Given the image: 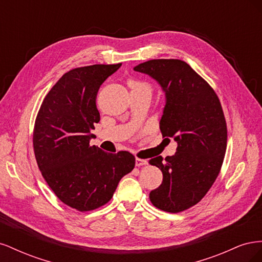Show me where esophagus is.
Instances as JSON below:
<instances>
[{"mask_svg": "<svg viewBox=\"0 0 262 262\" xmlns=\"http://www.w3.org/2000/svg\"><path fill=\"white\" fill-rule=\"evenodd\" d=\"M146 164H147V160H143V158H140V157L136 158V165L138 166V167H140V166L146 165Z\"/></svg>", "mask_w": 262, "mask_h": 262, "instance_id": "1", "label": "esophagus"}]
</instances>
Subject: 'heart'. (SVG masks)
Returning a JSON list of instances; mask_svg holds the SVG:
<instances>
[{
	"label": "heart",
	"mask_w": 262,
	"mask_h": 262,
	"mask_svg": "<svg viewBox=\"0 0 262 262\" xmlns=\"http://www.w3.org/2000/svg\"><path fill=\"white\" fill-rule=\"evenodd\" d=\"M128 85L131 89V92L140 91V92H145L149 95H150V93H152V86H150V84H148L147 82H144V81L134 80V78H132V80H129Z\"/></svg>",
	"instance_id": "1"
}]
</instances>
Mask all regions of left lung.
<instances>
[{"instance_id": "obj_1", "label": "left lung", "mask_w": 262, "mask_h": 262, "mask_svg": "<svg viewBox=\"0 0 262 262\" xmlns=\"http://www.w3.org/2000/svg\"><path fill=\"white\" fill-rule=\"evenodd\" d=\"M134 70L163 87L162 136L178 144L173 156L148 161L163 172L162 184L149 192V200L165 212L185 211L201 201L220 173L227 143L223 108L210 84L185 61L149 60Z\"/></svg>"}]
</instances>
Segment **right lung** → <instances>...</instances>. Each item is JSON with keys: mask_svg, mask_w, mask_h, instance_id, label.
I'll list each match as a JSON object with an SVG mask.
<instances>
[{"mask_svg": "<svg viewBox=\"0 0 262 262\" xmlns=\"http://www.w3.org/2000/svg\"><path fill=\"white\" fill-rule=\"evenodd\" d=\"M121 67L94 64L63 74L46 95L34 126V152L41 175L59 199L80 212L108 203L120 179L136 165L128 150L106 153L91 145L100 115L97 93Z\"/></svg>", "mask_w": 262, "mask_h": 262, "instance_id": "add662e5", "label": "right lung"}]
</instances>
